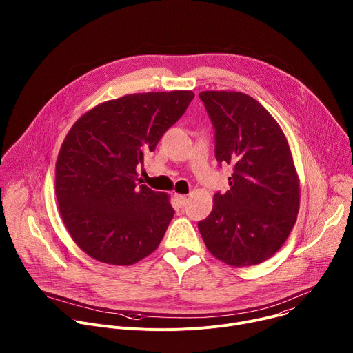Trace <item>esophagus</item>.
<instances>
[{"instance_id":"obj_1","label":"esophagus","mask_w":353,"mask_h":353,"mask_svg":"<svg viewBox=\"0 0 353 353\" xmlns=\"http://www.w3.org/2000/svg\"><path fill=\"white\" fill-rule=\"evenodd\" d=\"M174 198H176V201H177V204H179V207H185L187 205V203H188V198L185 196V195H180V194H176L174 195Z\"/></svg>"}]
</instances>
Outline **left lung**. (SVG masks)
I'll return each instance as SVG.
<instances>
[{
	"label": "left lung",
	"mask_w": 353,
	"mask_h": 353,
	"mask_svg": "<svg viewBox=\"0 0 353 353\" xmlns=\"http://www.w3.org/2000/svg\"><path fill=\"white\" fill-rule=\"evenodd\" d=\"M215 128V155L233 168L230 188L214 195L198 229L210 253L230 267L271 259L290 234L300 183L288 139L254 97L234 90L199 93Z\"/></svg>",
	"instance_id": "left-lung-1"
}]
</instances>
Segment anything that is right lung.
<instances>
[{
  "label": "right lung",
  "mask_w": 353,
  "mask_h": 353,
  "mask_svg": "<svg viewBox=\"0 0 353 353\" xmlns=\"http://www.w3.org/2000/svg\"><path fill=\"white\" fill-rule=\"evenodd\" d=\"M192 99L191 90L125 94L92 108L68 131L56 196L70 236L89 257L127 267L161 244L174 210L166 192L138 184L137 168Z\"/></svg>",
  "instance_id": "obj_1"
}]
</instances>
